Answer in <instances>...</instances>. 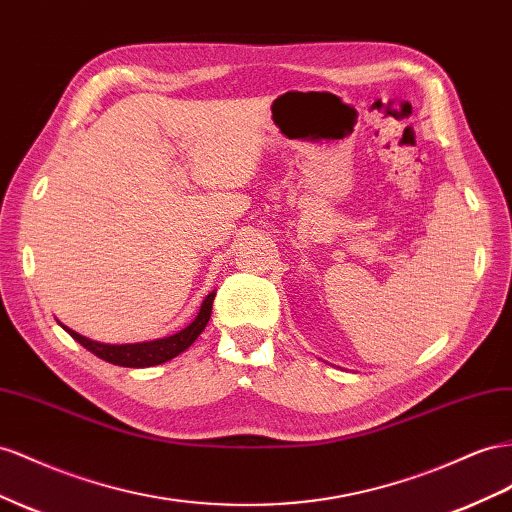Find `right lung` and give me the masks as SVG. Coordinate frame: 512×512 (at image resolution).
I'll return each mask as SVG.
<instances>
[{"label": "right lung", "mask_w": 512, "mask_h": 512, "mask_svg": "<svg viewBox=\"0 0 512 512\" xmlns=\"http://www.w3.org/2000/svg\"><path fill=\"white\" fill-rule=\"evenodd\" d=\"M213 299H215V293L206 295V299L202 301V306H200L198 316L185 329L176 331L174 336H165V338L150 340V342L103 344V342H96V340H90L86 336L77 334V331L68 329L62 323L60 325L81 344V347H86L90 353L105 359V362H109V364L124 366V368H148V366H157V364L168 362V359L176 357L178 353L187 351L191 344L196 342V338L202 334L206 323H209V319H211Z\"/></svg>", "instance_id": "1"}]
</instances>
